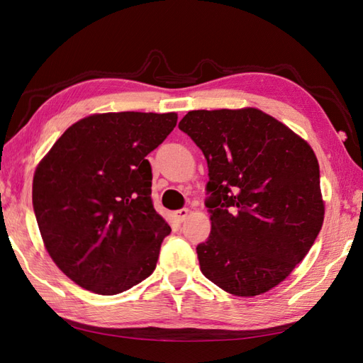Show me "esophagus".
<instances>
[{
    "instance_id": "esophagus-1",
    "label": "esophagus",
    "mask_w": 363,
    "mask_h": 363,
    "mask_svg": "<svg viewBox=\"0 0 363 363\" xmlns=\"http://www.w3.org/2000/svg\"><path fill=\"white\" fill-rule=\"evenodd\" d=\"M187 215H189L187 207H184V209H179V211L174 212V217H176L177 221H184V220L187 218Z\"/></svg>"
}]
</instances>
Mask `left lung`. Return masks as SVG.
<instances>
[{
    "mask_svg": "<svg viewBox=\"0 0 363 363\" xmlns=\"http://www.w3.org/2000/svg\"><path fill=\"white\" fill-rule=\"evenodd\" d=\"M179 129L209 168L212 228L196 246L203 274L235 296L276 287L309 252L325 218L313 150L254 107L191 111Z\"/></svg>",
    "mask_w": 363,
    "mask_h": 363,
    "instance_id": "1",
    "label": "left lung"
}]
</instances>
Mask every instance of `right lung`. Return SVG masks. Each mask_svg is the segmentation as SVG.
Instances as JSON below:
<instances>
[{"label": "right lung", "mask_w": 363, "mask_h": 363, "mask_svg": "<svg viewBox=\"0 0 363 363\" xmlns=\"http://www.w3.org/2000/svg\"><path fill=\"white\" fill-rule=\"evenodd\" d=\"M176 121L174 112L90 115L38 164L33 206L45 248L82 289L117 295L156 268L172 229L152 206L146 156Z\"/></svg>", "instance_id": "1"}]
</instances>
